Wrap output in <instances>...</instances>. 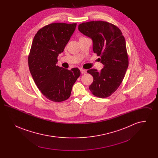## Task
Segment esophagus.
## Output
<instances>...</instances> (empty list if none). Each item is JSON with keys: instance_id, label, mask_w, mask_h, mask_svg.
<instances>
[{"instance_id": "obj_1", "label": "esophagus", "mask_w": 158, "mask_h": 158, "mask_svg": "<svg viewBox=\"0 0 158 158\" xmlns=\"http://www.w3.org/2000/svg\"><path fill=\"white\" fill-rule=\"evenodd\" d=\"M81 73L82 74H85V73H86V70H85V69H81Z\"/></svg>"}]
</instances>
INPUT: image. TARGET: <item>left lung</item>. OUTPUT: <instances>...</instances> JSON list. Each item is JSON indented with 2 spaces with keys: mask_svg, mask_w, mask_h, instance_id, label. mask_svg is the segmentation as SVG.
<instances>
[{
  "mask_svg": "<svg viewBox=\"0 0 158 158\" xmlns=\"http://www.w3.org/2000/svg\"><path fill=\"white\" fill-rule=\"evenodd\" d=\"M78 30L92 40L93 51L104 66L101 71L94 69L87 71L94 77L89 88L97 97H108L120 86L127 69L125 38L117 27L105 21L82 23Z\"/></svg>",
  "mask_w": 158,
  "mask_h": 158,
  "instance_id": "obj_1",
  "label": "left lung"
}]
</instances>
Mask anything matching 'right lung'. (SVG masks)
Wrapping results in <instances>:
<instances>
[{
    "label": "right lung",
    "instance_id": "right-lung-1",
    "mask_svg": "<svg viewBox=\"0 0 158 158\" xmlns=\"http://www.w3.org/2000/svg\"><path fill=\"white\" fill-rule=\"evenodd\" d=\"M76 23H53L38 31L28 56L31 76L45 98L61 102L70 97L72 86L81 75L78 68L59 67L57 57L64 51Z\"/></svg>",
    "mask_w": 158,
    "mask_h": 158
}]
</instances>
